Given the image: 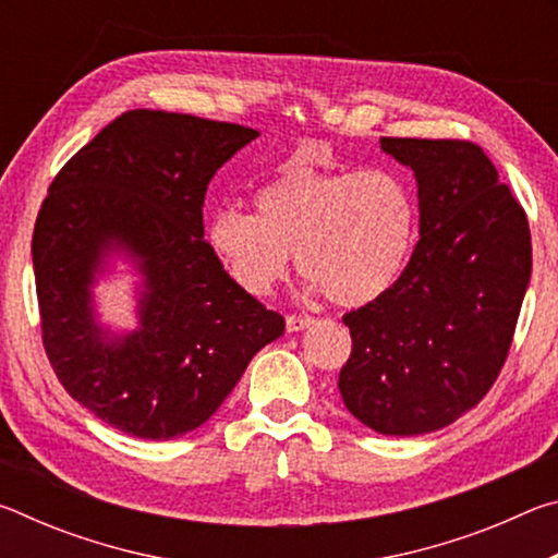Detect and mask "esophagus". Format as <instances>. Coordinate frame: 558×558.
<instances>
[{
    "label": "esophagus",
    "instance_id": "obj_1",
    "mask_svg": "<svg viewBox=\"0 0 558 558\" xmlns=\"http://www.w3.org/2000/svg\"><path fill=\"white\" fill-rule=\"evenodd\" d=\"M315 319L313 317H302V315H290L288 319H286V327H288V332H302V329L305 327H310L313 325Z\"/></svg>",
    "mask_w": 558,
    "mask_h": 558
}]
</instances>
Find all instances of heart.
Segmentation results:
<instances>
[{
  "label": "heart",
  "mask_w": 558,
  "mask_h": 558,
  "mask_svg": "<svg viewBox=\"0 0 558 558\" xmlns=\"http://www.w3.org/2000/svg\"><path fill=\"white\" fill-rule=\"evenodd\" d=\"M253 202L256 214L214 211L206 241L235 286L256 298L286 278L295 253L307 290L339 307L369 305L399 280L418 235L415 194L391 167L288 169Z\"/></svg>",
  "instance_id": "b5f03b06"
}]
</instances>
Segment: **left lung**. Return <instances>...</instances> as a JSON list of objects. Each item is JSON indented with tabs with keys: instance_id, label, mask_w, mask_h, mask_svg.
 I'll list each match as a JSON object with an SVG mask.
<instances>
[{
	"instance_id": "obj_1",
	"label": "left lung",
	"mask_w": 558,
	"mask_h": 558,
	"mask_svg": "<svg viewBox=\"0 0 558 558\" xmlns=\"http://www.w3.org/2000/svg\"><path fill=\"white\" fill-rule=\"evenodd\" d=\"M381 149L413 169L421 241L389 292L342 317L352 354L339 393L366 428L423 436L495 384L532 276V235L477 145L381 137Z\"/></svg>"
}]
</instances>
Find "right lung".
I'll use <instances>...</instances> for the list:
<instances>
[{"label":"right lung","mask_w":558,"mask_h":558,"mask_svg":"<svg viewBox=\"0 0 558 558\" xmlns=\"http://www.w3.org/2000/svg\"><path fill=\"white\" fill-rule=\"evenodd\" d=\"M258 130L128 110L49 186L32 258L44 349L75 401L108 426L172 440L216 413L286 319L235 286L204 241L206 186ZM138 272V327L99 323L95 282Z\"/></svg>","instance_id":"add662e5"}]
</instances>
